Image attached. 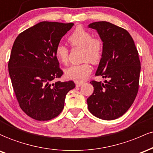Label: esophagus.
<instances>
[{"label": "esophagus", "instance_id": "esophagus-1", "mask_svg": "<svg viewBox=\"0 0 153 153\" xmlns=\"http://www.w3.org/2000/svg\"><path fill=\"white\" fill-rule=\"evenodd\" d=\"M75 84H76V86L77 87H81L84 85V82H75Z\"/></svg>", "mask_w": 153, "mask_h": 153}]
</instances>
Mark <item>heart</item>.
I'll list each match as a JSON object with an SVG mask.
<instances>
[{
  "label": "heart",
  "mask_w": 153,
  "mask_h": 153,
  "mask_svg": "<svg viewBox=\"0 0 153 153\" xmlns=\"http://www.w3.org/2000/svg\"><path fill=\"white\" fill-rule=\"evenodd\" d=\"M72 47L82 48V59L86 61L79 65H72L65 70V75L69 79L76 82L85 80L92 72L90 62H100L103 53V42L99 37H92V33L82 27H77L68 39ZM55 54L57 60L63 64L68 61V49L62 44H58L56 48Z\"/></svg>",
  "instance_id": "heart-1"
}]
</instances>
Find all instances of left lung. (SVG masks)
<instances>
[{
    "label": "left lung",
    "mask_w": 153,
    "mask_h": 153,
    "mask_svg": "<svg viewBox=\"0 0 153 153\" xmlns=\"http://www.w3.org/2000/svg\"><path fill=\"white\" fill-rule=\"evenodd\" d=\"M103 42V53L96 76L104 83L91 81L94 92L87 99L88 110L96 117L114 120L131 106L139 90L141 66L134 42L124 29L108 22L90 24Z\"/></svg>",
    "instance_id": "obj_1"
}]
</instances>
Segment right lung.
<instances>
[{
	"mask_svg": "<svg viewBox=\"0 0 153 153\" xmlns=\"http://www.w3.org/2000/svg\"><path fill=\"white\" fill-rule=\"evenodd\" d=\"M73 23L42 22L18 35L8 61L13 91L22 111L37 121H48L63 111L73 81H56L63 75L55 51Z\"/></svg>",
	"mask_w": 153,
	"mask_h": 153,
	"instance_id": "right-lung-1",
	"label": "right lung"
}]
</instances>
